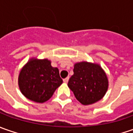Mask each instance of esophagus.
I'll use <instances>...</instances> for the list:
<instances>
[{
  "instance_id": "34e87169",
  "label": "esophagus",
  "mask_w": 133,
  "mask_h": 133,
  "mask_svg": "<svg viewBox=\"0 0 133 133\" xmlns=\"http://www.w3.org/2000/svg\"><path fill=\"white\" fill-rule=\"evenodd\" d=\"M69 77H67V78H64V83H67L68 82V81H69Z\"/></svg>"
}]
</instances>
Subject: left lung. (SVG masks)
Masks as SVG:
<instances>
[{
  "instance_id": "1",
  "label": "left lung",
  "mask_w": 133,
  "mask_h": 133,
  "mask_svg": "<svg viewBox=\"0 0 133 133\" xmlns=\"http://www.w3.org/2000/svg\"><path fill=\"white\" fill-rule=\"evenodd\" d=\"M73 72L68 87L82 104H92L104 96L108 80L99 65L81 62L75 64Z\"/></svg>"
}]
</instances>
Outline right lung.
Wrapping results in <instances>:
<instances>
[{
  "label": "right lung",
  "mask_w": 133,
  "mask_h": 133,
  "mask_svg": "<svg viewBox=\"0 0 133 133\" xmlns=\"http://www.w3.org/2000/svg\"><path fill=\"white\" fill-rule=\"evenodd\" d=\"M62 83L58 69L52 67L47 59H31L21 69L18 78L22 94L38 103L48 101Z\"/></svg>",
  "instance_id": "add662e5"
}]
</instances>
